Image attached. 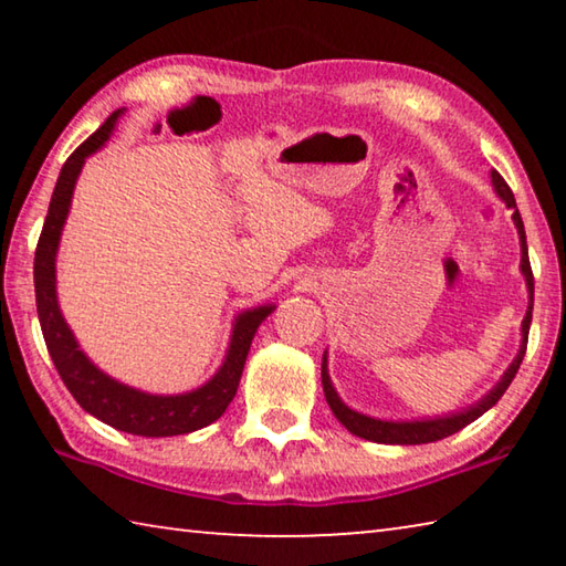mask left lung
<instances>
[{"label": "left lung", "instance_id": "8db88e82", "mask_svg": "<svg viewBox=\"0 0 566 566\" xmlns=\"http://www.w3.org/2000/svg\"><path fill=\"white\" fill-rule=\"evenodd\" d=\"M492 185L494 191L500 195L502 202L512 209V219L516 224V232H520V242H522V274L526 280V290H530V310H526V317L522 322V347L516 359L510 364V369L504 371V377L496 381V387L486 395L484 399H479L474 407H469L464 411H457V415L449 417H437V419H421V421H385V419H375L367 415H359V411L349 409L344 401L339 399L337 389L332 387L329 371H327V354L322 357V387H324V397H327V405L334 411L344 427L349 429L352 434H357L361 439H369V442H379V444H427V442H437V439H444L449 434L459 432L467 424H472L474 419L484 415L486 409H492L496 401L502 399L506 387L512 385V379L520 369V364L524 359L526 352V337H530V324H532V306H534V274H532V264H530V252H526V234H524V222L520 209H516L514 195L506 181L502 179L500 171L492 169Z\"/></svg>", "mask_w": 566, "mask_h": 566}]
</instances>
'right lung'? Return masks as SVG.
Masks as SVG:
<instances>
[{"mask_svg": "<svg viewBox=\"0 0 566 566\" xmlns=\"http://www.w3.org/2000/svg\"><path fill=\"white\" fill-rule=\"evenodd\" d=\"M124 109L112 112L107 122L84 142V145L72 151V157L64 161L56 179V187L52 191L50 212H46L40 242H36L34 252V294H36V314H40L42 334L50 349V357L54 361L56 371H60L66 389L72 391L84 411L92 417L102 419L119 432L137 434V437H175V434H189L197 432L207 424H212L224 415L229 401L234 399L239 379H242V369L247 361L249 347H252L254 332L260 324L270 317L274 306H256V310L242 312L234 322L232 342H229L227 357L217 375L199 389H191L187 395H147L134 387L122 385V381L104 375L102 369L94 367L87 359V354L80 349L72 329L56 304V249H60V237L64 219L70 214L72 195L76 177L84 167V159L94 155L104 142L109 139L117 124L119 114Z\"/></svg>", "mask_w": 566, "mask_h": 566, "instance_id": "obj_1", "label": "right lung"}]
</instances>
